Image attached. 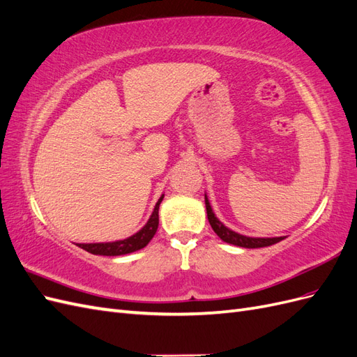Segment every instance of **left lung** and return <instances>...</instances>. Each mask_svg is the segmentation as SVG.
<instances>
[{"mask_svg": "<svg viewBox=\"0 0 357 357\" xmlns=\"http://www.w3.org/2000/svg\"><path fill=\"white\" fill-rule=\"evenodd\" d=\"M205 208H207V218H208V222L211 225L213 231L218 234L219 238L223 240L225 243H229V244L244 247V248H259V247L273 245L278 241L284 240L283 236H274V238H257V236H247V235H241L229 228H226V226L218 218H215V214L213 213V208H211L207 195H205Z\"/></svg>", "mask_w": 357, "mask_h": 357, "instance_id": "8db88e82", "label": "left lung"}]
</instances>
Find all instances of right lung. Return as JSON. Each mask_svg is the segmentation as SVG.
I'll return each mask as SVG.
<instances>
[{
    "mask_svg": "<svg viewBox=\"0 0 357 357\" xmlns=\"http://www.w3.org/2000/svg\"><path fill=\"white\" fill-rule=\"evenodd\" d=\"M162 199H164V195L158 199L152 215H150L147 223L137 234L128 236L125 240H119L113 243H89V244H77V245L92 255H101V256H121V255L137 252L139 248H144L150 243V240L153 238V235L158 231L159 205Z\"/></svg>",
    "mask_w": 357,
    "mask_h": 357,
    "instance_id": "add662e5",
    "label": "right lung"
}]
</instances>
